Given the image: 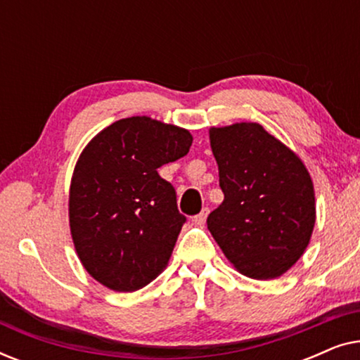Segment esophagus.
<instances>
[{"label": "esophagus", "mask_w": 360, "mask_h": 360, "mask_svg": "<svg viewBox=\"0 0 360 360\" xmlns=\"http://www.w3.org/2000/svg\"><path fill=\"white\" fill-rule=\"evenodd\" d=\"M208 213H210V210H208V208H203V210H201L200 213L195 216V223H196V224H205L206 218H208Z\"/></svg>", "instance_id": "1"}]
</instances>
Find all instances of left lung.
<instances>
[{"mask_svg": "<svg viewBox=\"0 0 360 360\" xmlns=\"http://www.w3.org/2000/svg\"><path fill=\"white\" fill-rule=\"evenodd\" d=\"M224 201L206 224L226 257L250 278L280 277L302 257L316 208L303 162L257 122L211 127Z\"/></svg>", "mask_w": 360, "mask_h": 360, "instance_id": "1", "label": "left lung"}]
</instances>
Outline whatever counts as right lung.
<instances>
[{
	"mask_svg": "<svg viewBox=\"0 0 360 360\" xmlns=\"http://www.w3.org/2000/svg\"><path fill=\"white\" fill-rule=\"evenodd\" d=\"M193 137L147 116L120 120L85 147L70 185V231L93 278L134 292L169 262L186 218L157 169L188 154Z\"/></svg>",
	"mask_w": 360,
	"mask_h": 360,
	"instance_id": "add662e5",
	"label": "right lung"
}]
</instances>
